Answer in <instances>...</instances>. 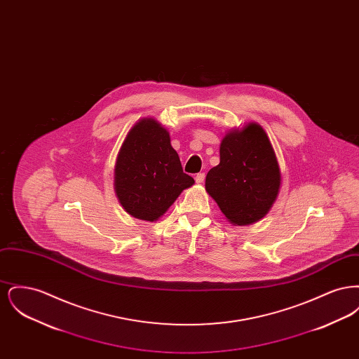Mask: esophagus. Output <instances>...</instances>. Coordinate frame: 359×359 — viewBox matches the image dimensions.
Here are the masks:
<instances>
[{
	"label": "esophagus",
	"mask_w": 359,
	"mask_h": 359,
	"mask_svg": "<svg viewBox=\"0 0 359 359\" xmlns=\"http://www.w3.org/2000/svg\"><path fill=\"white\" fill-rule=\"evenodd\" d=\"M205 175L203 172H201V173H198L196 176H195V182L198 183V184H201V183H203L205 182Z\"/></svg>",
	"instance_id": "obj_1"
}]
</instances>
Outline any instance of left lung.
<instances>
[{
    "label": "left lung",
    "mask_w": 359,
    "mask_h": 359,
    "mask_svg": "<svg viewBox=\"0 0 359 359\" xmlns=\"http://www.w3.org/2000/svg\"><path fill=\"white\" fill-rule=\"evenodd\" d=\"M281 187V171L269 137L261 125L248 122L221 141L219 164L205 176V191L227 221L246 226L261 221Z\"/></svg>",
    "instance_id": "1"
}]
</instances>
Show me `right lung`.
<instances>
[{
	"instance_id": "add662e5",
	"label": "right lung",
	"mask_w": 359,
	"mask_h": 359,
	"mask_svg": "<svg viewBox=\"0 0 359 359\" xmlns=\"http://www.w3.org/2000/svg\"><path fill=\"white\" fill-rule=\"evenodd\" d=\"M194 183L183 172L168 130L152 117L137 121L114 167V191L122 208L133 218L154 222Z\"/></svg>"
}]
</instances>
